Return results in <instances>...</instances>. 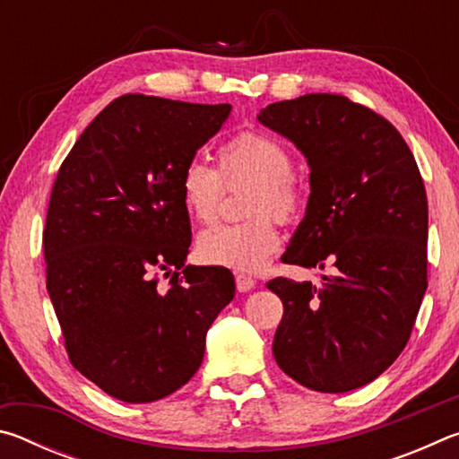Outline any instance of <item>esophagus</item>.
<instances>
[{
	"mask_svg": "<svg viewBox=\"0 0 459 459\" xmlns=\"http://www.w3.org/2000/svg\"><path fill=\"white\" fill-rule=\"evenodd\" d=\"M235 281H237V290L240 293H245V291L253 290V287H255V279L251 275H245V273H237Z\"/></svg>",
	"mask_w": 459,
	"mask_h": 459,
	"instance_id": "34e87169",
	"label": "esophagus"
}]
</instances>
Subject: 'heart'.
<instances>
[{"instance_id":"heart-1","label":"heart","mask_w":459,"mask_h":459,"mask_svg":"<svg viewBox=\"0 0 459 459\" xmlns=\"http://www.w3.org/2000/svg\"><path fill=\"white\" fill-rule=\"evenodd\" d=\"M251 182L245 198V222L221 224L198 237V255L208 265L259 271L279 247L275 221L293 222L306 208V184L293 172V155L281 139L243 129L219 145L216 169L192 160L180 174L182 204L194 221L219 219L224 186ZM274 216L271 217L270 214Z\"/></svg>"}]
</instances>
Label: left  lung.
Instances as JSON below:
<instances>
[{
  "label": "left lung",
  "mask_w": 459,
  "mask_h": 459,
  "mask_svg": "<svg viewBox=\"0 0 459 459\" xmlns=\"http://www.w3.org/2000/svg\"><path fill=\"white\" fill-rule=\"evenodd\" d=\"M259 121L291 139L309 164L307 211L281 261L332 271L320 285L267 283L283 304L273 356L312 391H352L397 360L421 307V172L393 123L336 92L271 103Z\"/></svg>",
  "instance_id": "obj_1"
}]
</instances>
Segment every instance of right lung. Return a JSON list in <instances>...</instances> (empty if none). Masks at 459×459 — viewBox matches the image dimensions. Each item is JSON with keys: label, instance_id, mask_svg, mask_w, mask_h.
<instances>
[{"label": "right lung", "instance_id": "1", "mask_svg": "<svg viewBox=\"0 0 459 459\" xmlns=\"http://www.w3.org/2000/svg\"><path fill=\"white\" fill-rule=\"evenodd\" d=\"M229 113V103L129 92L91 121L54 180L46 290L73 367L119 401H158L188 383L235 298L229 269L184 267L192 229L180 196L184 166Z\"/></svg>", "mask_w": 459, "mask_h": 459}]
</instances>
